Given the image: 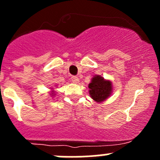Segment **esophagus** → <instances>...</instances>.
I'll return each instance as SVG.
<instances>
[{
  "mask_svg": "<svg viewBox=\"0 0 160 160\" xmlns=\"http://www.w3.org/2000/svg\"><path fill=\"white\" fill-rule=\"evenodd\" d=\"M70 79H71V81H72L73 83H77L79 82V80H80L78 77H76V76H72Z\"/></svg>",
  "mask_w": 160,
  "mask_h": 160,
  "instance_id": "obj_1",
  "label": "esophagus"
}]
</instances>
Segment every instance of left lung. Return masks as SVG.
<instances>
[{"instance_id": "left-lung-1", "label": "left lung", "mask_w": 160, "mask_h": 160, "mask_svg": "<svg viewBox=\"0 0 160 160\" xmlns=\"http://www.w3.org/2000/svg\"><path fill=\"white\" fill-rule=\"evenodd\" d=\"M89 93L93 101L101 103L107 99L112 91L111 82L106 80L101 76L96 75L89 83Z\"/></svg>"}]
</instances>
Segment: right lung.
Segmentation results:
<instances>
[{"instance_id": "obj_1", "label": "right lung", "mask_w": 160, "mask_h": 160, "mask_svg": "<svg viewBox=\"0 0 160 160\" xmlns=\"http://www.w3.org/2000/svg\"><path fill=\"white\" fill-rule=\"evenodd\" d=\"M52 96H53V95H52Z\"/></svg>"}]
</instances>
